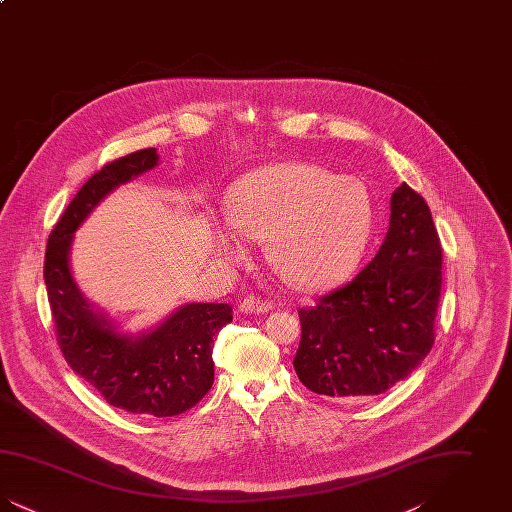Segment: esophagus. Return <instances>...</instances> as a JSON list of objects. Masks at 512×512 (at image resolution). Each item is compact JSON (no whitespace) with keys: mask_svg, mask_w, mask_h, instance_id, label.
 Here are the masks:
<instances>
[{"mask_svg":"<svg viewBox=\"0 0 512 512\" xmlns=\"http://www.w3.org/2000/svg\"><path fill=\"white\" fill-rule=\"evenodd\" d=\"M270 309H272V303L259 295H247L240 303V311L249 315H265Z\"/></svg>","mask_w":512,"mask_h":512,"instance_id":"obj_1","label":"esophagus"}]
</instances>
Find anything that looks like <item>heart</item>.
I'll use <instances>...</instances> for the list:
<instances>
[{
	"mask_svg": "<svg viewBox=\"0 0 512 512\" xmlns=\"http://www.w3.org/2000/svg\"><path fill=\"white\" fill-rule=\"evenodd\" d=\"M230 222L215 251L242 263L247 238L270 236V257L299 288L341 282L359 265L374 226V199L365 182L311 163H278L249 172L230 197Z\"/></svg>",
	"mask_w": 512,
	"mask_h": 512,
	"instance_id": "b5f03b06",
	"label": "heart"
}]
</instances>
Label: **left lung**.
<instances>
[{
	"label": "left lung",
	"mask_w": 512,
	"mask_h": 512,
	"mask_svg": "<svg viewBox=\"0 0 512 512\" xmlns=\"http://www.w3.org/2000/svg\"><path fill=\"white\" fill-rule=\"evenodd\" d=\"M441 244L424 197L405 182L391 194L388 234L349 284L301 309L293 368L332 399H365L405 380L434 345Z\"/></svg>",
	"instance_id": "1"
}]
</instances>
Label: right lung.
<instances>
[{"label": "right lung", "instance_id": "1", "mask_svg": "<svg viewBox=\"0 0 512 512\" xmlns=\"http://www.w3.org/2000/svg\"><path fill=\"white\" fill-rule=\"evenodd\" d=\"M159 163L147 147L107 163L74 195L49 234L44 280L65 361L113 407L146 416H176L197 405L215 380L213 338L232 322L226 303H188L144 334H122L74 282L73 234L99 201Z\"/></svg>", "mask_w": 512, "mask_h": 512}]
</instances>
